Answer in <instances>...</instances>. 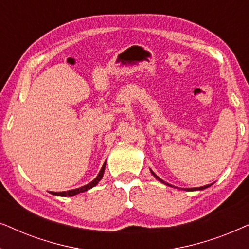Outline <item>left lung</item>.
Returning <instances> with one entry per match:
<instances>
[{"mask_svg":"<svg viewBox=\"0 0 249 249\" xmlns=\"http://www.w3.org/2000/svg\"><path fill=\"white\" fill-rule=\"evenodd\" d=\"M149 170H151V169H149ZM151 173H152V175H153V176H154V177H155V178H156V179H158V180H159V181H160V182L164 183V185H166V186H169V187H173V188H176V187H175V186H172V185H169V183H168V182H165V181H164V180H162L161 178H159V177H158V176H156V175H155V173L152 171V170H151ZM210 186H211V185H206V186H202V187H196V188H185V190H187V192H195V190H203V189H205V188H209V187H210ZM180 189H181V188H180Z\"/></svg>","mask_w":249,"mask_h":249,"instance_id":"left-lung-1","label":"left lung"}]
</instances>
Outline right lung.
Instances as JSON below:
<instances>
[{
	"label": "right lung",
	"mask_w": 249,
	"mask_h": 249,
	"mask_svg": "<svg viewBox=\"0 0 249 249\" xmlns=\"http://www.w3.org/2000/svg\"><path fill=\"white\" fill-rule=\"evenodd\" d=\"M105 164H107V161L104 162V164H103V166H102L101 171H100V173H98V175H97L96 178H95L91 182L87 183V185H85V186H83V187H79V188H76V189L68 190V192H56V193L51 192V194H53V195H55V196L72 197V196H74V195H78V194H80V193L87 192V190H89V189L93 188V187L96 186L97 183L101 181V179L103 178V175H104V171H105Z\"/></svg>",
	"instance_id": "obj_1"
}]
</instances>
